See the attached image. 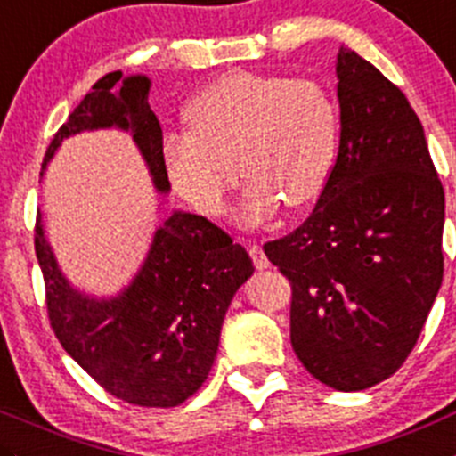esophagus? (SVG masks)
Instances as JSON below:
<instances>
[{
    "label": "esophagus",
    "mask_w": 456,
    "mask_h": 456,
    "mask_svg": "<svg viewBox=\"0 0 456 456\" xmlns=\"http://www.w3.org/2000/svg\"><path fill=\"white\" fill-rule=\"evenodd\" d=\"M248 253H250V257H253L255 268H259V271H264V268L271 266V262H268V257H266V255H264V250L259 248L257 244H250V246H248Z\"/></svg>",
    "instance_id": "esophagus-1"
}]
</instances>
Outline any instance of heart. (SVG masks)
Segmentation results:
<instances>
[{"label": "heart", "mask_w": 456, "mask_h": 456, "mask_svg": "<svg viewBox=\"0 0 456 456\" xmlns=\"http://www.w3.org/2000/svg\"><path fill=\"white\" fill-rule=\"evenodd\" d=\"M185 120L188 132L163 138V166L172 188L201 215L225 210L237 167L248 176L237 208L246 225L266 221L281 203L311 206L331 179L340 114L320 82L224 73L190 101Z\"/></svg>", "instance_id": "1"}]
</instances>
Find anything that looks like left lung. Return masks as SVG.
Wrapping results in <instances>:
<instances>
[{"label": "left lung", "mask_w": 456, "mask_h": 456, "mask_svg": "<svg viewBox=\"0 0 456 456\" xmlns=\"http://www.w3.org/2000/svg\"><path fill=\"white\" fill-rule=\"evenodd\" d=\"M340 147L309 219L264 244L289 277L290 345L314 379L361 392L405 362L444 280V185L405 94L340 46Z\"/></svg>", "instance_id": "left-lung-1"}]
</instances>
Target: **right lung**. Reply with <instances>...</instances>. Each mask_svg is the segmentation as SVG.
I'll return each instance as SVG.
<instances>
[{
    "label": "right lung",
    "instance_id": "1",
    "mask_svg": "<svg viewBox=\"0 0 456 456\" xmlns=\"http://www.w3.org/2000/svg\"><path fill=\"white\" fill-rule=\"evenodd\" d=\"M150 77L114 71L71 111L45 154L42 170L64 138L91 129L132 134L156 192H170L163 132L150 110ZM36 255L46 286L51 327L73 361L111 396L141 407H175L210 374L221 324L253 259L206 216L175 210L156 228L134 280L114 297H91L69 284L36 221Z\"/></svg>",
    "mask_w": 456,
    "mask_h": 456
}]
</instances>
